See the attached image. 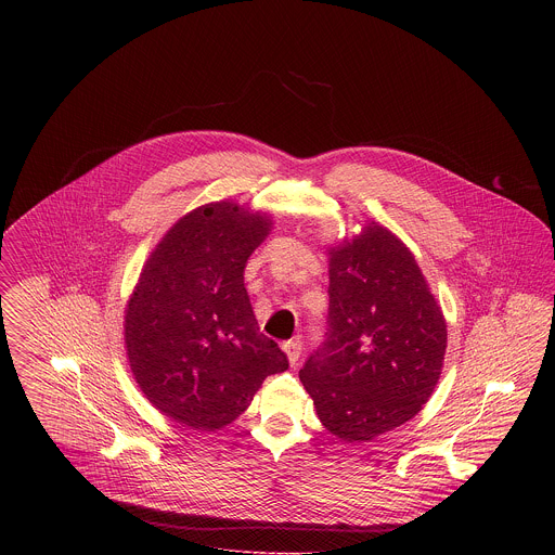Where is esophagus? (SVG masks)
I'll return each instance as SVG.
<instances>
[{
	"instance_id": "esophagus-1",
	"label": "esophagus",
	"mask_w": 555,
	"mask_h": 555,
	"mask_svg": "<svg viewBox=\"0 0 555 555\" xmlns=\"http://www.w3.org/2000/svg\"><path fill=\"white\" fill-rule=\"evenodd\" d=\"M283 349H285V353H287L291 364H297V360H299V356H301V341H297V339L285 341V344H283Z\"/></svg>"
}]
</instances>
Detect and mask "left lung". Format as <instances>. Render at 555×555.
<instances>
[{
  "label": "left lung",
  "mask_w": 555,
  "mask_h": 555,
  "mask_svg": "<svg viewBox=\"0 0 555 555\" xmlns=\"http://www.w3.org/2000/svg\"><path fill=\"white\" fill-rule=\"evenodd\" d=\"M446 347L441 308L391 231L370 222L331 249L326 333L299 378L333 435L370 441L414 418L441 376Z\"/></svg>",
  "instance_id": "1"
}]
</instances>
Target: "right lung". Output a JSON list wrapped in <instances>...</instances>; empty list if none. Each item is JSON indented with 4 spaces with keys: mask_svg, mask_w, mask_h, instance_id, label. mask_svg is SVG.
<instances>
[{
    "mask_svg": "<svg viewBox=\"0 0 555 555\" xmlns=\"http://www.w3.org/2000/svg\"><path fill=\"white\" fill-rule=\"evenodd\" d=\"M270 220L233 202L189 211L159 241L132 291L125 344L141 391L175 423L216 430L289 369L260 333L243 272Z\"/></svg>",
    "mask_w": 555,
    "mask_h": 555,
    "instance_id": "obj_1",
    "label": "right lung"
}]
</instances>
